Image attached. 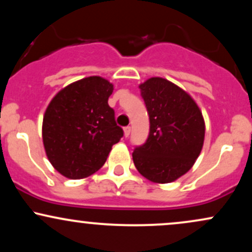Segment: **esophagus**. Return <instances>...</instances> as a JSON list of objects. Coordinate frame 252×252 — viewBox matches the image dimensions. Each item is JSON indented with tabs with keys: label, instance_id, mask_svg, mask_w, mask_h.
<instances>
[{
	"label": "esophagus",
	"instance_id": "esophagus-1",
	"mask_svg": "<svg viewBox=\"0 0 252 252\" xmlns=\"http://www.w3.org/2000/svg\"><path fill=\"white\" fill-rule=\"evenodd\" d=\"M123 130H124V136H126V137H128V136L130 135V131H131V128H130V126H126Z\"/></svg>",
	"mask_w": 252,
	"mask_h": 252
}]
</instances>
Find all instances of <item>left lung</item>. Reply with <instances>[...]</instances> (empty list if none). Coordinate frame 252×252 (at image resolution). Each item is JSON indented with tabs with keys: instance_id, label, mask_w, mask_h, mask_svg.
<instances>
[{
	"instance_id": "1",
	"label": "left lung",
	"mask_w": 252,
	"mask_h": 252,
	"mask_svg": "<svg viewBox=\"0 0 252 252\" xmlns=\"http://www.w3.org/2000/svg\"><path fill=\"white\" fill-rule=\"evenodd\" d=\"M149 115V136L132 153L141 175L156 184H168L192 168L204 146L205 122L192 97L160 77L140 84Z\"/></svg>"
}]
</instances>
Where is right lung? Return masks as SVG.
I'll return each instance as SVG.
<instances>
[{"mask_svg":"<svg viewBox=\"0 0 252 252\" xmlns=\"http://www.w3.org/2000/svg\"><path fill=\"white\" fill-rule=\"evenodd\" d=\"M114 85L102 77L84 78L60 90L42 121L46 155L60 174L83 179L105 163L123 129L108 104Z\"/></svg>","mask_w":252,"mask_h":252,"instance_id":"add662e5","label":"right lung"}]
</instances>
